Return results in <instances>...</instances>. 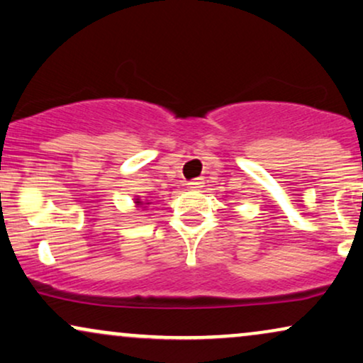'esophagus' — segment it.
<instances>
[{"label": "esophagus", "instance_id": "1", "mask_svg": "<svg viewBox=\"0 0 363 363\" xmlns=\"http://www.w3.org/2000/svg\"><path fill=\"white\" fill-rule=\"evenodd\" d=\"M187 184H189V187H201V184H203V179H192V181H189L187 182Z\"/></svg>", "mask_w": 363, "mask_h": 363}]
</instances>
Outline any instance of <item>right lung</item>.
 Listing matches in <instances>:
<instances>
[{
  "instance_id": "1",
  "label": "right lung",
  "mask_w": 363,
  "mask_h": 363,
  "mask_svg": "<svg viewBox=\"0 0 363 363\" xmlns=\"http://www.w3.org/2000/svg\"><path fill=\"white\" fill-rule=\"evenodd\" d=\"M135 203H137V206H142V201H140V199H137ZM147 204H149V203H147Z\"/></svg>"
}]
</instances>
